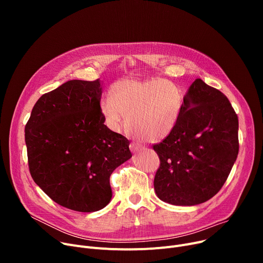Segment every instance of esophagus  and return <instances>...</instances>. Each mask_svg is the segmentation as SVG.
Instances as JSON below:
<instances>
[{"label": "esophagus", "instance_id": "34e87169", "mask_svg": "<svg viewBox=\"0 0 263 263\" xmlns=\"http://www.w3.org/2000/svg\"><path fill=\"white\" fill-rule=\"evenodd\" d=\"M130 149H131V151H132L133 154H136V153H139V151L143 150L144 147L142 145H140V144H137V143H131L130 144Z\"/></svg>", "mask_w": 263, "mask_h": 263}]
</instances>
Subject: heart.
<instances>
[{"mask_svg":"<svg viewBox=\"0 0 263 263\" xmlns=\"http://www.w3.org/2000/svg\"><path fill=\"white\" fill-rule=\"evenodd\" d=\"M184 97L174 83L161 78L117 81L101 102V113L114 131L123 124L137 139L160 143L174 132L180 119Z\"/></svg>","mask_w":263,"mask_h":263,"instance_id":"obj_1","label":"heart"}]
</instances>
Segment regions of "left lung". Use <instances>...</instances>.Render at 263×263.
I'll list each match as a JSON object with an SVG mask.
<instances>
[{"label":"left lung","mask_w":263,"mask_h":263,"mask_svg":"<svg viewBox=\"0 0 263 263\" xmlns=\"http://www.w3.org/2000/svg\"><path fill=\"white\" fill-rule=\"evenodd\" d=\"M239 120L227 97L196 79L174 132L154 149L160 158L154 186L175 205H195L222 189L239 154Z\"/></svg>","instance_id":"left-lung-1"}]
</instances>
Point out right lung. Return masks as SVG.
Here are the masks:
<instances>
[{
    "instance_id": "add662e5",
    "label": "right lung",
    "mask_w": 263,
    "mask_h": 263,
    "mask_svg": "<svg viewBox=\"0 0 263 263\" xmlns=\"http://www.w3.org/2000/svg\"><path fill=\"white\" fill-rule=\"evenodd\" d=\"M102 83L71 80L40 97L25 126L30 173L57 203L79 212L112 199L109 177L132 155L130 142L104 124Z\"/></svg>"
}]
</instances>
